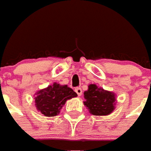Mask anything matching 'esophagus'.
Wrapping results in <instances>:
<instances>
[{"mask_svg":"<svg viewBox=\"0 0 151 151\" xmlns=\"http://www.w3.org/2000/svg\"><path fill=\"white\" fill-rule=\"evenodd\" d=\"M76 92L77 93V95H78V96H81V95H82V89L80 88H76Z\"/></svg>","mask_w":151,"mask_h":151,"instance_id":"1","label":"esophagus"}]
</instances>
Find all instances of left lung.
I'll return each instance as SVG.
<instances>
[{
  "instance_id": "left-lung-1",
  "label": "left lung",
  "mask_w": 151,
  "mask_h": 151,
  "mask_svg": "<svg viewBox=\"0 0 151 151\" xmlns=\"http://www.w3.org/2000/svg\"><path fill=\"white\" fill-rule=\"evenodd\" d=\"M83 95L85 99L83 104L93 115H108L115 108V94L110 91L104 90V88H99L97 85H88V91H85Z\"/></svg>"
}]
</instances>
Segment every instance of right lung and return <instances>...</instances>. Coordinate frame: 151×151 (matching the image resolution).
<instances>
[{
    "label": "right lung",
    "mask_w": 151,
    "mask_h": 151,
    "mask_svg": "<svg viewBox=\"0 0 151 151\" xmlns=\"http://www.w3.org/2000/svg\"><path fill=\"white\" fill-rule=\"evenodd\" d=\"M35 106L38 111L47 117L60 114L67 100L76 97L77 94L68 85L54 83L35 93Z\"/></svg>",
    "instance_id": "add662e5"
}]
</instances>
